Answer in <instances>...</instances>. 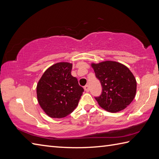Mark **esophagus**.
I'll use <instances>...</instances> for the list:
<instances>
[{
    "label": "esophagus",
    "mask_w": 159,
    "mask_h": 159,
    "mask_svg": "<svg viewBox=\"0 0 159 159\" xmlns=\"http://www.w3.org/2000/svg\"><path fill=\"white\" fill-rule=\"evenodd\" d=\"M84 89H85V90L87 92H88L89 91V85H85V87H84Z\"/></svg>",
    "instance_id": "34e87169"
}]
</instances>
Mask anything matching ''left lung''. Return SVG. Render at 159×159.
Listing matches in <instances>:
<instances>
[{"instance_id":"obj_1","label":"left lung","mask_w":159,"mask_h":159,"mask_svg":"<svg viewBox=\"0 0 159 159\" xmlns=\"http://www.w3.org/2000/svg\"><path fill=\"white\" fill-rule=\"evenodd\" d=\"M96 77L102 85V93L95 97L106 111L116 113L126 109L137 92V81L130 70L123 64L112 61L92 63Z\"/></svg>"}]
</instances>
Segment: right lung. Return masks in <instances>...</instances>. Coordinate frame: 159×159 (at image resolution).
Masks as SVG:
<instances>
[{
	"instance_id": "obj_1",
	"label": "right lung",
	"mask_w": 159,
	"mask_h": 159,
	"mask_svg": "<svg viewBox=\"0 0 159 159\" xmlns=\"http://www.w3.org/2000/svg\"><path fill=\"white\" fill-rule=\"evenodd\" d=\"M72 64H54L43 74L37 85L40 107L50 117L61 118L76 109L84 89L71 74Z\"/></svg>"
}]
</instances>
